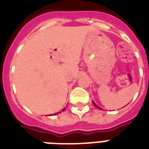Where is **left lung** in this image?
<instances>
[{
  "instance_id": "obj_1",
  "label": "left lung",
  "mask_w": 149,
  "mask_h": 149,
  "mask_svg": "<svg viewBox=\"0 0 149 149\" xmlns=\"http://www.w3.org/2000/svg\"><path fill=\"white\" fill-rule=\"evenodd\" d=\"M93 104H94V105H95V106H96V107H97V105H96V104H94V103H93Z\"/></svg>"
}]
</instances>
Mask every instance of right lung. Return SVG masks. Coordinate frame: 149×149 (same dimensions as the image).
Masks as SVG:
<instances>
[{"instance_id":"obj_1","label":"right lung","mask_w":149,"mask_h":149,"mask_svg":"<svg viewBox=\"0 0 149 149\" xmlns=\"http://www.w3.org/2000/svg\"><path fill=\"white\" fill-rule=\"evenodd\" d=\"M64 110H65V108H64V109H63V110H62V111H64ZM59 113H60V112H59ZM56 114H57V113H56ZM50 115H51V114H50Z\"/></svg>"}]
</instances>
